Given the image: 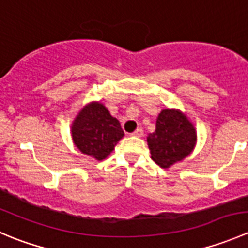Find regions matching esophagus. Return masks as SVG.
<instances>
[{
  "instance_id": "1",
  "label": "esophagus",
  "mask_w": 248,
  "mask_h": 248,
  "mask_svg": "<svg viewBox=\"0 0 248 248\" xmlns=\"http://www.w3.org/2000/svg\"><path fill=\"white\" fill-rule=\"evenodd\" d=\"M132 136H133V137H141V136H143V129H141V128H137L136 131H134L133 133H132Z\"/></svg>"
}]
</instances>
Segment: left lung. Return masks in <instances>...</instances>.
I'll return each instance as SVG.
<instances>
[{
	"label": "left lung",
	"mask_w": 248,
	"mask_h": 248,
	"mask_svg": "<svg viewBox=\"0 0 248 248\" xmlns=\"http://www.w3.org/2000/svg\"><path fill=\"white\" fill-rule=\"evenodd\" d=\"M196 140L193 122L179 109L161 110L155 132L146 137L151 158L162 168H170L190 155Z\"/></svg>",
	"instance_id": "8db88e82"
}]
</instances>
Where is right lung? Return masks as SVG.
<instances>
[{"mask_svg": "<svg viewBox=\"0 0 248 248\" xmlns=\"http://www.w3.org/2000/svg\"><path fill=\"white\" fill-rule=\"evenodd\" d=\"M124 136L119 120L100 102L83 105L71 124L76 148L97 161L107 158Z\"/></svg>", "mask_w": 248, "mask_h": 248, "instance_id": "1", "label": "right lung"}]
</instances>
